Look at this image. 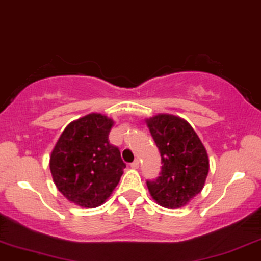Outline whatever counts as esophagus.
Segmentation results:
<instances>
[{
	"mask_svg": "<svg viewBox=\"0 0 261 261\" xmlns=\"http://www.w3.org/2000/svg\"><path fill=\"white\" fill-rule=\"evenodd\" d=\"M138 167H140V161H138V160H135V161L131 163V168H134V169H137Z\"/></svg>",
	"mask_w": 261,
	"mask_h": 261,
	"instance_id": "34e87169",
	"label": "esophagus"
}]
</instances>
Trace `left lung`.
<instances>
[{
	"instance_id": "left-lung-1",
	"label": "left lung",
	"mask_w": 261,
	"mask_h": 261,
	"mask_svg": "<svg viewBox=\"0 0 261 261\" xmlns=\"http://www.w3.org/2000/svg\"><path fill=\"white\" fill-rule=\"evenodd\" d=\"M162 160L161 174L147 181L159 205L179 209L201 192L209 174V156L190 123L174 114L159 113L145 119Z\"/></svg>"
}]
</instances>
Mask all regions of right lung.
Masks as SVG:
<instances>
[{"label":"right lung","mask_w":261,"mask_h":261,"mask_svg":"<svg viewBox=\"0 0 261 261\" xmlns=\"http://www.w3.org/2000/svg\"><path fill=\"white\" fill-rule=\"evenodd\" d=\"M113 125L105 114L89 113L69 123L52 149V180L76 205H102L119 184L126 165L119 149L109 141Z\"/></svg>","instance_id":"add662e5"}]
</instances>
